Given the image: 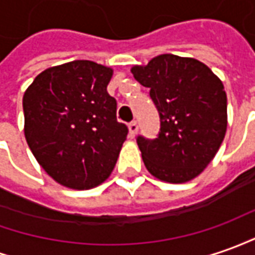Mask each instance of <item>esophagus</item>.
<instances>
[{"instance_id":"1","label":"esophagus","mask_w":255,"mask_h":255,"mask_svg":"<svg viewBox=\"0 0 255 255\" xmlns=\"http://www.w3.org/2000/svg\"><path fill=\"white\" fill-rule=\"evenodd\" d=\"M128 129H129V136L134 138L135 134L138 132V124H136V121H131V123L128 124Z\"/></svg>"}]
</instances>
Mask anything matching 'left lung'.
Wrapping results in <instances>:
<instances>
[{
    "instance_id": "obj_1",
    "label": "left lung",
    "mask_w": 255,
    "mask_h": 255,
    "mask_svg": "<svg viewBox=\"0 0 255 255\" xmlns=\"http://www.w3.org/2000/svg\"><path fill=\"white\" fill-rule=\"evenodd\" d=\"M134 78L156 107V138L138 135L136 143L152 176L186 183L211 163L228 127V99L222 81L195 58L162 54L135 65Z\"/></svg>"
}]
</instances>
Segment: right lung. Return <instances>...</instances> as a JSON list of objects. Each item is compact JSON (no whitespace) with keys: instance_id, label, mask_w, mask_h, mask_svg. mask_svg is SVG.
<instances>
[{"instance_id":"right-lung-1","label":"right lung","mask_w":255,"mask_h":255,"mask_svg":"<svg viewBox=\"0 0 255 255\" xmlns=\"http://www.w3.org/2000/svg\"><path fill=\"white\" fill-rule=\"evenodd\" d=\"M112 75V68L77 60L43 71L23 95L27 145L62 186L93 188L116 166L128 128L107 93Z\"/></svg>"}]
</instances>
